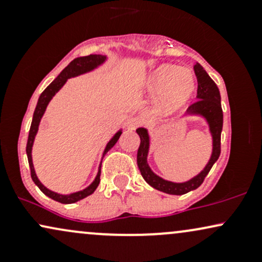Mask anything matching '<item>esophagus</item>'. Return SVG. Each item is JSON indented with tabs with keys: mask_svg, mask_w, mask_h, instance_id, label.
<instances>
[{
	"mask_svg": "<svg viewBox=\"0 0 262 262\" xmlns=\"http://www.w3.org/2000/svg\"><path fill=\"white\" fill-rule=\"evenodd\" d=\"M141 123H143V121L140 118H132L127 123V128L129 130H134V129H137L139 125H141Z\"/></svg>",
	"mask_w": 262,
	"mask_h": 262,
	"instance_id": "34e87169",
	"label": "esophagus"
}]
</instances>
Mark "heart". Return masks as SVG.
<instances>
[{
  "mask_svg": "<svg viewBox=\"0 0 262 262\" xmlns=\"http://www.w3.org/2000/svg\"><path fill=\"white\" fill-rule=\"evenodd\" d=\"M196 76L187 68L162 64L149 75L146 91L159 96V111L162 114L175 113L193 96Z\"/></svg>",
  "mask_w": 262,
  "mask_h": 262,
  "instance_id": "heart-1",
  "label": "heart"
}]
</instances>
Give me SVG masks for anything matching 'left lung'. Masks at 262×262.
Masks as SVG:
<instances>
[{
    "label": "left lung",
    "mask_w": 262,
    "mask_h": 262,
    "mask_svg": "<svg viewBox=\"0 0 262 262\" xmlns=\"http://www.w3.org/2000/svg\"><path fill=\"white\" fill-rule=\"evenodd\" d=\"M193 69L197 76L198 101L188 107L186 117H201L208 125L209 134L212 137V154H210L209 160L203 167V170L192 179L183 182H172L156 175L148 164L150 150V134L148 129H137V133L140 137L137 164L141 176L152 188L165 192V193L176 194V196H181V194H185L200 187L202 185L204 177L208 175L212 166L221 155V134L222 129H223V111H222L221 104V93H219V89L214 81L210 79L209 75L206 73L202 66L196 62Z\"/></svg>",
    "instance_id": "1"
}]
</instances>
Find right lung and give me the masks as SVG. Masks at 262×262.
Here are the masks:
<instances>
[{"label":"right lung","instance_id":"1","mask_svg":"<svg viewBox=\"0 0 262 262\" xmlns=\"http://www.w3.org/2000/svg\"><path fill=\"white\" fill-rule=\"evenodd\" d=\"M107 61V56L106 55H97V54H91V55H87V56H80V58L74 59L73 61L70 62L64 70L61 71L58 75L55 80L50 83L47 89L41 92V95L39 96V100L37 103V107H35L34 114H33V119H32V124H31V129H29V135H28V141H27V156H28V162H29V167H31V176L32 180L34 181L35 185L38 186L39 189L45 194V196L50 197L52 200L56 201V202L60 203H64V204H70V203H75L77 201L83 200V198L90 196L92 194L93 192L96 191L97 188L98 183H100V176H101V165H102V160L100 162V166H98V171H97V175H96L95 180L87 186L86 188L81 189V191L74 192V193L70 194H60L56 193V192L52 191V189L47 188L45 186L39 181L37 173H35L34 170V165H33V160H32V149H33V144H34V139H35V135L38 133V129H39V124H40L41 118H43L45 111H47L48 104L49 102L52 101V98L56 93L59 92V90L61 89L62 86L65 85L66 81L71 77H76L80 76V75L87 74V73H91V71L95 70V69L100 68L101 65H103L104 62ZM123 129H119L116 134L111 138V140L108 141L106 148L103 150V154H102V159L103 156L107 154L108 150H111L116 145V143L118 141L119 137H121Z\"/></svg>","mask_w":262,"mask_h":262}]
</instances>
